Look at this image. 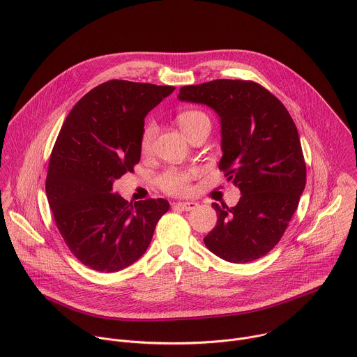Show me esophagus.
I'll list each match as a JSON object with an SVG mask.
<instances>
[{
	"instance_id": "esophagus-1",
	"label": "esophagus",
	"mask_w": 357,
	"mask_h": 357,
	"mask_svg": "<svg viewBox=\"0 0 357 357\" xmlns=\"http://www.w3.org/2000/svg\"><path fill=\"white\" fill-rule=\"evenodd\" d=\"M196 206H197L196 202H178V203L174 204L175 208H179V210H183V211H190V210H193Z\"/></svg>"
}]
</instances>
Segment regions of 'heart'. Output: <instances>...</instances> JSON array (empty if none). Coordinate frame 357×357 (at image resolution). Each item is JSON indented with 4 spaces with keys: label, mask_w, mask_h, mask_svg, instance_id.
Here are the masks:
<instances>
[{
    "label": "heart",
    "mask_w": 357,
    "mask_h": 357,
    "mask_svg": "<svg viewBox=\"0 0 357 357\" xmlns=\"http://www.w3.org/2000/svg\"><path fill=\"white\" fill-rule=\"evenodd\" d=\"M208 117L200 110H186L178 116V123L181 129L188 133L192 128L200 122H207ZM157 135V126L154 122H149L142 135V150L149 151ZM195 171L192 169H169L164 172L160 178V186L172 195H182L189 190V183L195 178Z\"/></svg>",
    "instance_id": "heart-1"
}]
</instances>
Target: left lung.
Segmentation results:
<instances>
[{"instance_id":"obj_1","label":"left lung","mask_w":357,"mask_h":357,"mask_svg":"<svg viewBox=\"0 0 357 357\" xmlns=\"http://www.w3.org/2000/svg\"><path fill=\"white\" fill-rule=\"evenodd\" d=\"M178 99L207 105L218 114V168L241 192L234 207L211 204L217 224L204 236L206 247L232 264L262 258L280 241L305 188V162L291 116L252 81L186 85Z\"/></svg>"}]
</instances>
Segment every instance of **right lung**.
I'll return each instance as SVG.
<instances>
[{
	"label": "right lung",
	"instance_id": "1",
	"mask_svg": "<svg viewBox=\"0 0 357 357\" xmlns=\"http://www.w3.org/2000/svg\"><path fill=\"white\" fill-rule=\"evenodd\" d=\"M175 86L106 81L71 109L53 147L46 195L74 257L98 272L122 271L147 251L165 199L126 202L113 182L142 157L144 117Z\"/></svg>",
	"mask_w": 357,
	"mask_h": 357
}]
</instances>
